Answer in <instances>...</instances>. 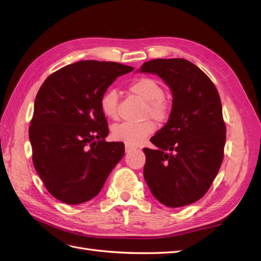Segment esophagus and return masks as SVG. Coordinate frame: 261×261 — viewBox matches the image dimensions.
<instances>
[{"mask_svg":"<svg viewBox=\"0 0 261 261\" xmlns=\"http://www.w3.org/2000/svg\"><path fill=\"white\" fill-rule=\"evenodd\" d=\"M134 150H136V149H135L134 147H130V146H126V145H125V152H126V153H129V152L134 151Z\"/></svg>","mask_w":261,"mask_h":261,"instance_id":"esophagus-1","label":"esophagus"}]
</instances>
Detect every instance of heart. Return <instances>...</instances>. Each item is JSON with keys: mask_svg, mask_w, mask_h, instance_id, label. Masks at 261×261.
I'll return each mask as SVG.
<instances>
[{"mask_svg": "<svg viewBox=\"0 0 261 261\" xmlns=\"http://www.w3.org/2000/svg\"><path fill=\"white\" fill-rule=\"evenodd\" d=\"M130 91L143 102H146L145 116L164 122L169 118L171 104L169 99L164 96V87L162 83L152 77H140L131 83ZM119 95L114 90H109L101 98V110L103 114L111 120L118 118ZM156 125L151 121L141 123H123L112 127V138L116 141L124 142L126 146H139L145 142L148 136L153 134Z\"/></svg>", "mask_w": 261, "mask_h": 261, "instance_id": "obj_1", "label": "heart"}]
</instances>
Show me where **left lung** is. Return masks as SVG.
Segmentation results:
<instances>
[{"label": "left lung", "instance_id": "8db88e82", "mask_svg": "<svg viewBox=\"0 0 261 261\" xmlns=\"http://www.w3.org/2000/svg\"><path fill=\"white\" fill-rule=\"evenodd\" d=\"M139 73L156 74L170 88L169 119L143 149V177L158 201L181 207L202 198L223 160L225 124L219 92L207 75L181 58L153 59Z\"/></svg>", "mask_w": 261, "mask_h": 261}]
</instances>
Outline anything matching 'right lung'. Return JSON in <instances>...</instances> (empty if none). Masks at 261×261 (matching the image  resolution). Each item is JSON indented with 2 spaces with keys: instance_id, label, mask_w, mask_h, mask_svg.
<instances>
[{
  "instance_id": "obj_1",
  "label": "right lung",
  "mask_w": 261,
  "mask_h": 261,
  "mask_svg": "<svg viewBox=\"0 0 261 261\" xmlns=\"http://www.w3.org/2000/svg\"><path fill=\"white\" fill-rule=\"evenodd\" d=\"M134 67L81 60L55 71L39 90L29 127L32 162L51 195L66 204L90 201L122 157L123 142H107L101 98Z\"/></svg>"
}]
</instances>
